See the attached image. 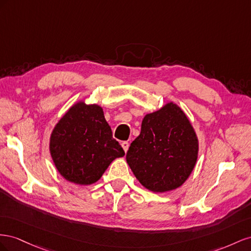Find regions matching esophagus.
Here are the masks:
<instances>
[{"label": "esophagus", "mask_w": 251, "mask_h": 251, "mask_svg": "<svg viewBox=\"0 0 251 251\" xmlns=\"http://www.w3.org/2000/svg\"><path fill=\"white\" fill-rule=\"evenodd\" d=\"M122 147H123V149H124V151L125 152H127V150H128V147H129V143L128 142H126V141H124V142H122Z\"/></svg>", "instance_id": "esophagus-1"}]
</instances>
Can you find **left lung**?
<instances>
[{
	"mask_svg": "<svg viewBox=\"0 0 251 251\" xmlns=\"http://www.w3.org/2000/svg\"><path fill=\"white\" fill-rule=\"evenodd\" d=\"M198 152L199 141L190 121L169 102L143 119L141 133L130 144L126 161L145 188L166 192L187 180Z\"/></svg>",
	"mask_w": 251,
	"mask_h": 251,
	"instance_id": "obj_1",
	"label": "left lung"
}]
</instances>
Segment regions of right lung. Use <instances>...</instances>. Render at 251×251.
<instances>
[{"label":"right lung","mask_w":251,"mask_h":251,"mask_svg":"<svg viewBox=\"0 0 251 251\" xmlns=\"http://www.w3.org/2000/svg\"><path fill=\"white\" fill-rule=\"evenodd\" d=\"M49 150L60 175L77 185L96 183L114 159L125 155L102 107L84 101L71 106L56 123Z\"/></svg>","instance_id":"right-lung-1"}]
</instances>
